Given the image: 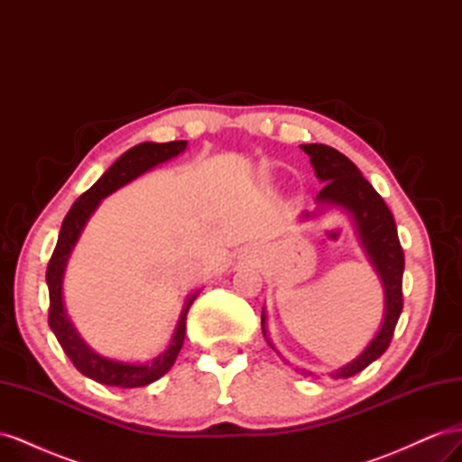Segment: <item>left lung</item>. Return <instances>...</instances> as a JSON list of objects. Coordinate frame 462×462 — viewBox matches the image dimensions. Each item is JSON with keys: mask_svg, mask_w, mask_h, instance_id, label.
<instances>
[{"mask_svg": "<svg viewBox=\"0 0 462 462\" xmlns=\"http://www.w3.org/2000/svg\"><path fill=\"white\" fill-rule=\"evenodd\" d=\"M309 153L316 177L324 183V189L318 192V208L314 212H302L300 219L309 221L324 216L328 209L339 208L353 219L356 236L365 248V253L383 285V319L380 329L375 331L374 339L366 345L355 360L346 362L339 370L331 372V377H351L370 366L375 358H380L393 337L397 319L402 310V272L404 256L397 236L393 214L389 212L387 204L375 189L362 177L358 167L331 146L326 144H302ZM262 333L268 345L277 353L273 343L268 339L265 329V314L262 310ZM279 355V353H277ZM312 375V372H304Z\"/></svg>", "mask_w": 462, "mask_h": 462, "instance_id": "obj_1", "label": "left lung"}]
</instances>
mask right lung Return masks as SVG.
I'll use <instances>...</instances> for the list:
<instances>
[{
  "mask_svg": "<svg viewBox=\"0 0 462 462\" xmlns=\"http://www.w3.org/2000/svg\"><path fill=\"white\" fill-rule=\"evenodd\" d=\"M187 150V141H173V143H143L136 144L131 150H127L123 156L109 167V170L96 180V183L85 192L80 194L79 200L69 209L61 223V231L58 236V245L51 254V260L48 263L46 272V283L50 291V328L55 337H58L61 348L69 360L73 362L75 368L85 374L90 380L111 385V387H143L152 382L160 380L163 374L171 370L175 365V358L180 351V346L185 343L187 333V314L194 299L199 297L200 291H194L192 295L187 297L183 310H180L179 321L173 331V337L170 346L162 351L156 358L148 362H123L104 356L90 348L85 339L80 337L79 331L75 329L73 321L69 319L65 302H63V279L69 258L75 245L80 239V233L85 231L88 219L96 212V208L100 202L109 197L111 192L119 190L121 187L129 185L136 177L144 175L146 171L153 170V167L170 162L177 158L179 153Z\"/></svg>",
  "mask_w": 462,
  "mask_h": 462,
  "instance_id": "1",
  "label": "right lung"
}]
</instances>
